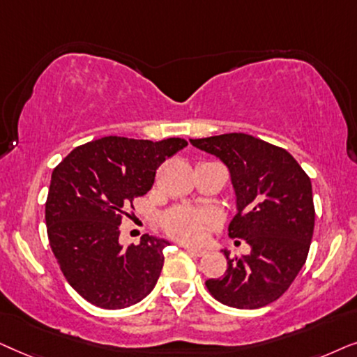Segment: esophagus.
Listing matches in <instances>:
<instances>
[{
    "label": "esophagus",
    "mask_w": 357,
    "mask_h": 357,
    "mask_svg": "<svg viewBox=\"0 0 357 357\" xmlns=\"http://www.w3.org/2000/svg\"><path fill=\"white\" fill-rule=\"evenodd\" d=\"M184 250H186L191 256H204V255H206V250H202V248H192V246H184Z\"/></svg>",
    "instance_id": "obj_1"
}]
</instances>
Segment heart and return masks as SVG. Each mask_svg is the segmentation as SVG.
Returning a JSON list of instances; mask_svg holds the SVG:
<instances>
[{
    "instance_id": "heart-1",
    "label": "heart",
    "mask_w": 357,
    "mask_h": 357,
    "mask_svg": "<svg viewBox=\"0 0 357 357\" xmlns=\"http://www.w3.org/2000/svg\"><path fill=\"white\" fill-rule=\"evenodd\" d=\"M213 223H215V218L211 213L183 207L168 212L163 218V228L166 234L181 241H186V243L201 241Z\"/></svg>"
}]
</instances>
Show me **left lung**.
Instances as JSON below:
<instances>
[{
	"mask_svg": "<svg viewBox=\"0 0 357 357\" xmlns=\"http://www.w3.org/2000/svg\"><path fill=\"white\" fill-rule=\"evenodd\" d=\"M217 156L230 173L236 213L231 238L251 246L246 256H227L225 275L206 286L218 302L259 308L278 301L301 273L312 243L315 208L312 183L296 158L248 134H223L189 140Z\"/></svg>",
	"mask_w": 357,
	"mask_h": 357,
	"instance_id": "1",
	"label": "left lung"
}]
</instances>
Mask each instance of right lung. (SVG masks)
Here are the masks:
<instances>
[{
    "label": "right lung",
    "instance_id": "1",
    "mask_svg": "<svg viewBox=\"0 0 357 357\" xmlns=\"http://www.w3.org/2000/svg\"><path fill=\"white\" fill-rule=\"evenodd\" d=\"M188 145L109 135L65 156L52 173L45 222L50 248L66 281L93 305L117 310L153 291L169 241L144 235L119 243L122 215L155 183L158 166ZM134 207V206H132Z\"/></svg>",
    "mask_w": 357,
    "mask_h": 357
}]
</instances>
